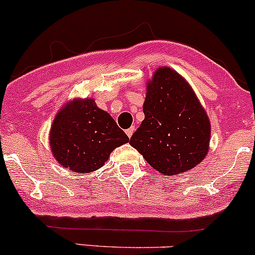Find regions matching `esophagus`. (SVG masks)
I'll list each match as a JSON object with an SVG mask.
<instances>
[{"mask_svg": "<svg viewBox=\"0 0 255 255\" xmlns=\"http://www.w3.org/2000/svg\"><path fill=\"white\" fill-rule=\"evenodd\" d=\"M133 131H135V128H128L125 132H127V135L128 136V137H131V136H132V133H133Z\"/></svg>", "mask_w": 255, "mask_h": 255, "instance_id": "esophagus-1", "label": "esophagus"}]
</instances>
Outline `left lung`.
I'll use <instances>...</instances> for the list:
<instances>
[{"label":"left lung","mask_w":255,"mask_h":255,"mask_svg":"<svg viewBox=\"0 0 255 255\" xmlns=\"http://www.w3.org/2000/svg\"><path fill=\"white\" fill-rule=\"evenodd\" d=\"M145 119L130 145L159 173L177 175L198 166L209 151L210 127L205 109L184 78L159 67L147 83Z\"/></svg>","instance_id":"obj_1"}]
</instances>
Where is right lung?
<instances>
[{"label":"right lung","mask_w":255,"mask_h":255,"mask_svg":"<svg viewBox=\"0 0 255 255\" xmlns=\"http://www.w3.org/2000/svg\"><path fill=\"white\" fill-rule=\"evenodd\" d=\"M50 147L62 167L91 173L104 166L110 152L128 141L127 133L94 99H75L55 117Z\"/></svg>","instance_id":"1"}]
</instances>
